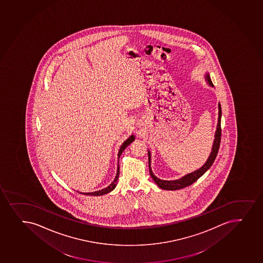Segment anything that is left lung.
<instances>
[{"label": "left lung", "instance_id": "1", "mask_svg": "<svg viewBox=\"0 0 263 263\" xmlns=\"http://www.w3.org/2000/svg\"><path fill=\"white\" fill-rule=\"evenodd\" d=\"M206 79L209 82L211 86H213V82L210 79L209 75H206ZM220 141H221V106L220 104L218 105V126H217V130L215 133V140L213 142V149H212V153L210 155L209 158L207 159L206 162L204 163V165L202 166L199 170H197L196 172L190 173V174L186 175L184 177H182L178 180L175 181H166L161 180L159 178H157L153 172L151 171V152L148 151V166H149V174L151 177L153 178L155 183H157V185L159 186L161 189L168 190V191H175V190L182 189L184 187L191 185L192 183L198 180V178L203 176V175L206 172V171L209 170L210 167L213 165V162L215 161L216 157L218 155V148H219V145H220Z\"/></svg>", "mask_w": 263, "mask_h": 263}]
</instances>
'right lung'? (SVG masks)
I'll return each instance as SVG.
<instances>
[{"mask_svg":"<svg viewBox=\"0 0 263 263\" xmlns=\"http://www.w3.org/2000/svg\"><path fill=\"white\" fill-rule=\"evenodd\" d=\"M135 141V136H131L129 138L127 139V141H125L123 142V144L121 145V148L119 151L118 158L121 157V153L124 151L125 148H127V146L133 142ZM119 176H120V167H117V173H116V177H115V180L110 184L108 187H106L105 189L101 190V191H98V192H90V193H82V194L90 195V196H101V195L106 194L108 192H112V190L115 189L117 184V181H118ZM81 193V192H80Z\"/></svg>","mask_w":263,"mask_h":263,"instance_id":"1","label":"right lung"}]
</instances>
